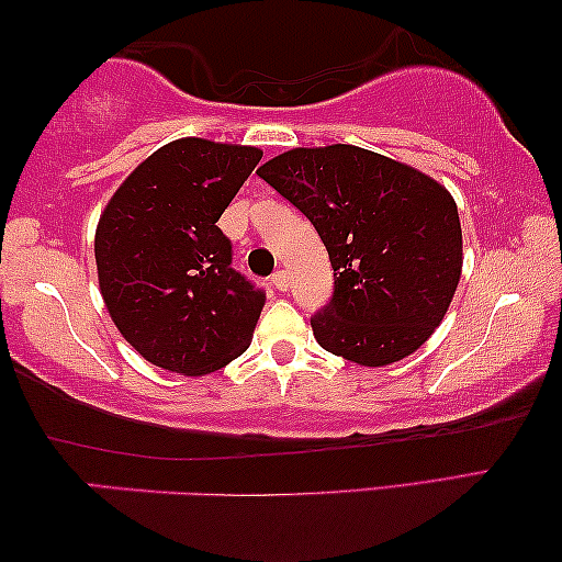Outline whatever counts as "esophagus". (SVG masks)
<instances>
[{
	"label": "esophagus",
	"instance_id": "obj_1",
	"mask_svg": "<svg viewBox=\"0 0 562 562\" xmlns=\"http://www.w3.org/2000/svg\"><path fill=\"white\" fill-rule=\"evenodd\" d=\"M271 283L279 291H286L289 289V273L286 271H276L273 276H271Z\"/></svg>",
	"mask_w": 562,
	"mask_h": 562
}]
</instances>
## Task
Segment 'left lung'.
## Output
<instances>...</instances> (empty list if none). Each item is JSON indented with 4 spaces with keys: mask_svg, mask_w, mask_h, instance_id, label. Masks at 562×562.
Segmentation results:
<instances>
[{
    "mask_svg": "<svg viewBox=\"0 0 562 562\" xmlns=\"http://www.w3.org/2000/svg\"><path fill=\"white\" fill-rule=\"evenodd\" d=\"M317 229L335 271L314 312L317 342L360 366L396 363L427 342L463 268L458 206L435 179L356 145L294 148L258 168Z\"/></svg>",
    "mask_w": 562,
    "mask_h": 562,
    "instance_id": "8db88e82",
    "label": "left lung"
}]
</instances>
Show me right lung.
Listing matches in <instances>:
<instances>
[{"label": "right lung", "instance_id": "add662e5", "mask_svg": "<svg viewBox=\"0 0 562 562\" xmlns=\"http://www.w3.org/2000/svg\"><path fill=\"white\" fill-rule=\"evenodd\" d=\"M263 153L181 137L145 158L99 217V289L122 337L153 366L204 375L243 356L266 304L233 268L217 220Z\"/></svg>", "mask_w": 562, "mask_h": 562}]
</instances>
